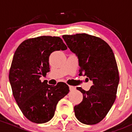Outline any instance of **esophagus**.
I'll list each match as a JSON object with an SVG mask.
<instances>
[{"instance_id":"1","label":"esophagus","mask_w":132,"mask_h":132,"mask_svg":"<svg viewBox=\"0 0 132 132\" xmlns=\"http://www.w3.org/2000/svg\"><path fill=\"white\" fill-rule=\"evenodd\" d=\"M69 89H70V92H72V91L75 90L76 88L74 86H69Z\"/></svg>"}]
</instances>
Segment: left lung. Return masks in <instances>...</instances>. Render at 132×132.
I'll list each match as a JSON object with an SVG mask.
<instances>
[{"instance_id": "obj_1", "label": "left lung", "mask_w": 132, "mask_h": 132, "mask_svg": "<svg viewBox=\"0 0 132 132\" xmlns=\"http://www.w3.org/2000/svg\"><path fill=\"white\" fill-rule=\"evenodd\" d=\"M62 37L78 58L79 75L86 76L93 82L88 91L77 87L83 99L74 106L75 116L84 124H96L105 118L116 100L119 77L114 53L97 37L77 34Z\"/></svg>"}]
</instances>
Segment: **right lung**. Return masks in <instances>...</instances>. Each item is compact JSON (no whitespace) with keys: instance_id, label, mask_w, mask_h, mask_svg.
Instances as JSON below:
<instances>
[{"instance_id":"right-lung-1","label":"right lung","mask_w":132,"mask_h":132,"mask_svg":"<svg viewBox=\"0 0 132 132\" xmlns=\"http://www.w3.org/2000/svg\"><path fill=\"white\" fill-rule=\"evenodd\" d=\"M67 49L59 37L40 36L24 40L14 53L9 82L18 105L33 123H44L51 120L58 101L69 92V87L65 82L52 86L39 79L50 72L51 53Z\"/></svg>"}]
</instances>
